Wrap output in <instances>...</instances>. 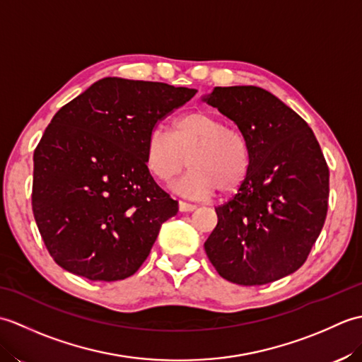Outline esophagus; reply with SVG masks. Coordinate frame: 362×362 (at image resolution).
<instances>
[{"label": "esophagus", "mask_w": 362, "mask_h": 362, "mask_svg": "<svg viewBox=\"0 0 362 362\" xmlns=\"http://www.w3.org/2000/svg\"><path fill=\"white\" fill-rule=\"evenodd\" d=\"M179 210H180V213H189V211H194V210H196V205H193V204H187V202L180 201V202H179Z\"/></svg>", "instance_id": "34e87169"}]
</instances>
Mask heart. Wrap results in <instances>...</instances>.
I'll return each instance as SVG.
<instances>
[{
	"instance_id": "heart-1",
	"label": "heart",
	"mask_w": 362,
	"mask_h": 362,
	"mask_svg": "<svg viewBox=\"0 0 362 362\" xmlns=\"http://www.w3.org/2000/svg\"><path fill=\"white\" fill-rule=\"evenodd\" d=\"M144 157L149 171L163 182L182 173L188 158L189 171L171 188L193 199L210 197L216 189L222 194L233 193L250 166L245 138L206 112L182 115L173 122L171 135L161 127L152 129L146 138Z\"/></svg>"
}]
</instances>
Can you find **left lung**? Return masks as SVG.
Instances as JSON below:
<instances>
[{"label":"left lung","instance_id":"obj_1","mask_svg":"<svg viewBox=\"0 0 362 362\" xmlns=\"http://www.w3.org/2000/svg\"><path fill=\"white\" fill-rule=\"evenodd\" d=\"M206 103L245 138L250 166L216 209L204 247L218 274L243 286L272 283L302 266L324 227L329 171L306 121L267 90L216 87Z\"/></svg>","mask_w":362,"mask_h":362}]
</instances>
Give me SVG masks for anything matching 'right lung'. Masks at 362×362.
<instances>
[{"instance_id":"right-lung-1","label":"right lung","mask_w":362,"mask_h":362,"mask_svg":"<svg viewBox=\"0 0 362 362\" xmlns=\"http://www.w3.org/2000/svg\"><path fill=\"white\" fill-rule=\"evenodd\" d=\"M197 93L104 78L65 104L34 152L33 211L56 263L91 281L134 275L179 211L146 165V138Z\"/></svg>"}]
</instances>
